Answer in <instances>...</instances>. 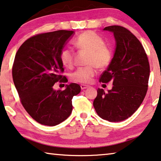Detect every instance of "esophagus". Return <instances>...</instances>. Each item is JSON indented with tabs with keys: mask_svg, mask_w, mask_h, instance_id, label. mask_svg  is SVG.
Instances as JSON below:
<instances>
[{
	"mask_svg": "<svg viewBox=\"0 0 161 161\" xmlns=\"http://www.w3.org/2000/svg\"><path fill=\"white\" fill-rule=\"evenodd\" d=\"M80 86H81V90H85V89L89 87V86L88 85H81Z\"/></svg>",
	"mask_w": 161,
	"mask_h": 161,
	"instance_id": "34e87169",
	"label": "esophagus"
}]
</instances>
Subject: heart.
I'll use <instances>...</instances> for the list:
<instances>
[{
	"label": "heart",
	"instance_id": "obj_1",
	"mask_svg": "<svg viewBox=\"0 0 161 161\" xmlns=\"http://www.w3.org/2000/svg\"><path fill=\"white\" fill-rule=\"evenodd\" d=\"M75 45L80 50L88 52L87 67L79 68L71 75L75 82L90 83L97 74V67L104 69L109 64L113 52L109 46L104 44L103 38L95 32L85 31L76 38ZM60 60L65 67L71 68L75 63V53L71 48H65L60 53Z\"/></svg>",
	"mask_w": 161,
	"mask_h": 161
}]
</instances>
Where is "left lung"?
<instances>
[{"instance_id": "1", "label": "left lung", "mask_w": 161, "mask_h": 161, "mask_svg": "<svg viewBox=\"0 0 161 161\" xmlns=\"http://www.w3.org/2000/svg\"><path fill=\"white\" fill-rule=\"evenodd\" d=\"M114 34L116 48L108 69L99 81H113V89L105 92L98 89L93 105L96 113L109 122H120L130 117L146 95L150 64L143 47L125 27L110 25L104 29Z\"/></svg>"}]
</instances>
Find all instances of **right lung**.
<instances>
[{"mask_svg":"<svg viewBox=\"0 0 161 161\" xmlns=\"http://www.w3.org/2000/svg\"><path fill=\"white\" fill-rule=\"evenodd\" d=\"M73 31L59 30L33 36L16 52L12 76L20 101L30 116L42 125L54 126L72 111L73 97L80 86L71 83L64 90H53L56 82H67L60 53Z\"/></svg>","mask_w":161,"mask_h":161,"instance_id":"1","label":"right lung"}]
</instances>
